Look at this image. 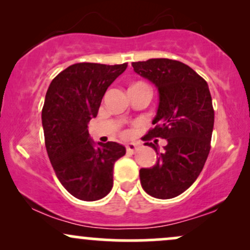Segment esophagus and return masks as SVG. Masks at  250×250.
Segmentation results:
<instances>
[{
  "label": "esophagus",
  "mask_w": 250,
  "mask_h": 250,
  "mask_svg": "<svg viewBox=\"0 0 250 250\" xmlns=\"http://www.w3.org/2000/svg\"><path fill=\"white\" fill-rule=\"evenodd\" d=\"M136 148H137V145H136V143H134V142L128 143V145H127V151H128V153H134V151L136 150Z\"/></svg>",
  "instance_id": "1"
}]
</instances>
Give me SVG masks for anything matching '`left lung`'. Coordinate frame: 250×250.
<instances>
[{
    "label": "left lung",
    "instance_id": "1",
    "mask_svg": "<svg viewBox=\"0 0 250 250\" xmlns=\"http://www.w3.org/2000/svg\"><path fill=\"white\" fill-rule=\"evenodd\" d=\"M131 65L159 91L155 128L143 140H167L161 151L157 140L146 142L159 157L151 168L140 169L141 186L156 199H173L193 185L207 161L214 128L210 91L196 71L180 61L150 59Z\"/></svg>",
    "mask_w": 250,
    "mask_h": 250
}]
</instances>
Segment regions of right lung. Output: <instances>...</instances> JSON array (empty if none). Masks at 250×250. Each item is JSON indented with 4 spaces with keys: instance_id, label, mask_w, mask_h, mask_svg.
I'll use <instances>...</instances> for the list:
<instances>
[{
    "instance_id": "add662e5",
    "label": "right lung",
    "mask_w": 250,
    "mask_h": 250,
    "mask_svg": "<svg viewBox=\"0 0 250 250\" xmlns=\"http://www.w3.org/2000/svg\"><path fill=\"white\" fill-rule=\"evenodd\" d=\"M127 65L76 63L61 71L45 94L42 125L48 156L63 187L79 200L96 201L108 195L114 163L125 154L120 143L94 142L88 123Z\"/></svg>"
}]
</instances>
